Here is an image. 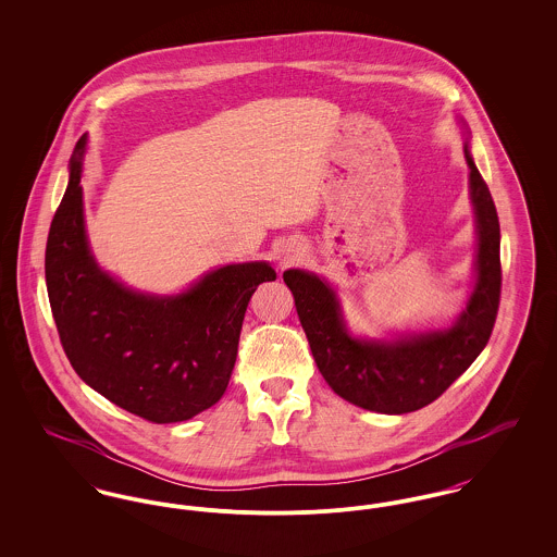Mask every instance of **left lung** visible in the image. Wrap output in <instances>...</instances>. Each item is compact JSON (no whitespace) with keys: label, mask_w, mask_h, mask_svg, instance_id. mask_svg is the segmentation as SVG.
Masks as SVG:
<instances>
[{"label":"left lung","mask_w":557,"mask_h":557,"mask_svg":"<svg viewBox=\"0 0 557 557\" xmlns=\"http://www.w3.org/2000/svg\"><path fill=\"white\" fill-rule=\"evenodd\" d=\"M470 200L476 223L474 284L466 309L445 327L403 332L393 338H361L346 323L336 290L305 269L284 271L296 313L321 375L338 397L375 413L418 411L441 397L488 343L502 294V234L491 191L470 152Z\"/></svg>","instance_id":"obj_1"}]
</instances>
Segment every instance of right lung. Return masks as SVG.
<instances>
[{"label":"right lung","mask_w":557,"mask_h":557,"mask_svg":"<svg viewBox=\"0 0 557 557\" xmlns=\"http://www.w3.org/2000/svg\"><path fill=\"white\" fill-rule=\"evenodd\" d=\"M83 135L46 248L60 343L81 380L154 424L186 422L223 397L250 296L275 280L267 261L207 271L180 294L133 290L98 265L83 212Z\"/></svg>","instance_id":"1"}]
</instances>
